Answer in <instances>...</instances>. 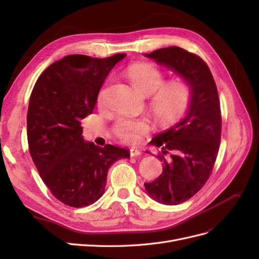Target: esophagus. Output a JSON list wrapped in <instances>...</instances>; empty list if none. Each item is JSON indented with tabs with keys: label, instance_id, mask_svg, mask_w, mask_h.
Instances as JSON below:
<instances>
[{
	"label": "esophagus",
	"instance_id": "34e87169",
	"mask_svg": "<svg viewBox=\"0 0 259 259\" xmlns=\"http://www.w3.org/2000/svg\"><path fill=\"white\" fill-rule=\"evenodd\" d=\"M130 153H131V156H138V155L142 154V151H140L139 149H137V148H131Z\"/></svg>",
	"mask_w": 259,
	"mask_h": 259
}]
</instances>
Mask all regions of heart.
Wrapping results in <instances>:
<instances>
[{"label": "heart", "instance_id": "1", "mask_svg": "<svg viewBox=\"0 0 259 259\" xmlns=\"http://www.w3.org/2000/svg\"><path fill=\"white\" fill-rule=\"evenodd\" d=\"M125 75L134 88L150 96V110L161 125H168L175 122L186 111L190 100V90L182 79L165 81V75L161 70L151 64L137 62L125 69ZM103 97L100 93L99 99ZM149 130L146 119H134L127 115L116 117L113 131L115 135L124 143H135Z\"/></svg>", "mask_w": 259, "mask_h": 259}]
</instances>
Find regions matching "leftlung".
I'll return each mask as SVG.
<instances>
[{
    "label": "left lung",
    "instance_id": "left-lung-1",
    "mask_svg": "<svg viewBox=\"0 0 259 259\" xmlns=\"http://www.w3.org/2000/svg\"><path fill=\"white\" fill-rule=\"evenodd\" d=\"M145 56L178 74L190 90L185 115L151 140L152 145L162 146L158 158L163 171L154 182L145 184L151 199L164 205H177L192 198L213 169L222 133L218 92L209 68L197 55L170 46ZM168 151L171 154L166 157Z\"/></svg>",
    "mask_w": 259,
    "mask_h": 259
}]
</instances>
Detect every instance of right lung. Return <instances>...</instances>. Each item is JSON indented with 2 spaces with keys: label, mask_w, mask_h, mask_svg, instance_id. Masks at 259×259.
I'll return each mask as SVG.
<instances>
[{
  "label": "right lung",
  "mask_w": 259,
  "mask_h": 259,
  "mask_svg": "<svg viewBox=\"0 0 259 259\" xmlns=\"http://www.w3.org/2000/svg\"><path fill=\"white\" fill-rule=\"evenodd\" d=\"M125 56L69 55L46 69L31 93L27 114L31 158L52 194L66 205L96 202L105 192L110 166L130 158L124 148L85 142L81 126L95 108L106 77Z\"/></svg>",
  "instance_id": "1"
}]
</instances>
